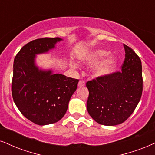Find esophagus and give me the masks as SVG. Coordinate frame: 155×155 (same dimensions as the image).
Listing matches in <instances>:
<instances>
[{"instance_id":"obj_1","label":"esophagus","mask_w":155,"mask_h":155,"mask_svg":"<svg viewBox=\"0 0 155 155\" xmlns=\"http://www.w3.org/2000/svg\"><path fill=\"white\" fill-rule=\"evenodd\" d=\"M78 86H79V87H84V86H85V81H84V80H80L79 84H78Z\"/></svg>"}]
</instances>
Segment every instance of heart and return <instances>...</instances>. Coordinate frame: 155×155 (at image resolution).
I'll return each instance as SVG.
<instances>
[{"instance_id":"b5f03b06","label":"heart","mask_w":155,"mask_h":155,"mask_svg":"<svg viewBox=\"0 0 155 155\" xmlns=\"http://www.w3.org/2000/svg\"><path fill=\"white\" fill-rule=\"evenodd\" d=\"M109 52L104 50H99L94 52L91 58V62H98L102 58L107 57ZM115 65V61L113 58H107L96 68L94 73L97 76L105 75L111 71Z\"/></svg>"}]
</instances>
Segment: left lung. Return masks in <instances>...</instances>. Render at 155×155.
Segmentation results:
<instances>
[{
    "instance_id": "8db88e82",
    "label": "left lung",
    "mask_w": 155,
    "mask_h": 155,
    "mask_svg": "<svg viewBox=\"0 0 155 155\" xmlns=\"http://www.w3.org/2000/svg\"><path fill=\"white\" fill-rule=\"evenodd\" d=\"M125 58L121 71L98 76L87 82L89 115L99 124H121L134 112L142 97V62L133 49L124 44Z\"/></svg>"
}]
</instances>
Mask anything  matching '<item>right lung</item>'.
I'll return each instance as SVG.
<instances>
[{
  "label": "right lung",
  "mask_w": 155,
  "mask_h": 155,
  "mask_svg": "<svg viewBox=\"0 0 155 155\" xmlns=\"http://www.w3.org/2000/svg\"><path fill=\"white\" fill-rule=\"evenodd\" d=\"M60 38H41L28 43L13 62L11 91L13 101L25 118L38 125L57 122L65 114L79 79L42 71L36 66V54L48 51Z\"/></svg>",
  "instance_id": "obj_1"
}]
</instances>
